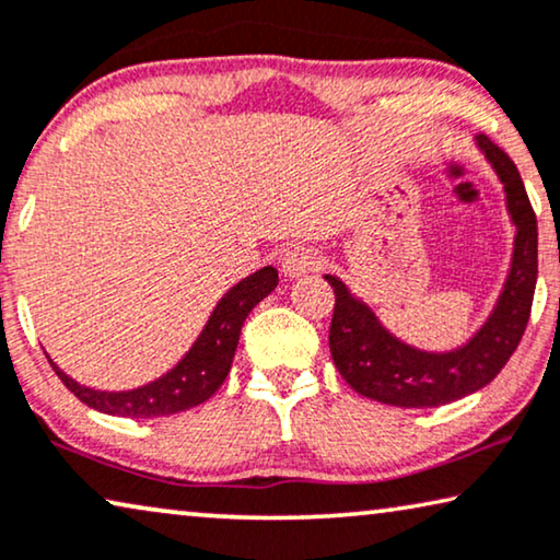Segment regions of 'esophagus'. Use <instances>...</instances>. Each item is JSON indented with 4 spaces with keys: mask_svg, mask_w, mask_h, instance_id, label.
<instances>
[{
    "mask_svg": "<svg viewBox=\"0 0 560 560\" xmlns=\"http://www.w3.org/2000/svg\"><path fill=\"white\" fill-rule=\"evenodd\" d=\"M323 265V257L315 247L311 245H295L290 247L285 255H282V272H285V278H300V275L311 272V270H318Z\"/></svg>",
    "mask_w": 560,
    "mask_h": 560,
    "instance_id": "esophagus-1",
    "label": "esophagus"
}]
</instances>
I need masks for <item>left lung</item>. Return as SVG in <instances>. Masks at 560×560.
<instances>
[{"instance_id": "left-lung-1", "label": "left lung", "mask_w": 560, "mask_h": 560, "mask_svg": "<svg viewBox=\"0 0 560 560\" xmlns=\"http://www.w3.org/2000/svg\"><path fill=\"white\" fill-rule=\"evenodd\" d=\"M477 145L505 184L508 212L515 224V249L505 288L485 326L457 351L429 353L407 346L381 326L374 311L351 295L336 275H326L336 293L330 320V355L361 396L404 409H432L475 394L495 378L521 343L530 318L538 280V222L517 166L488 136Z\"/></svg>"}]
</instances>
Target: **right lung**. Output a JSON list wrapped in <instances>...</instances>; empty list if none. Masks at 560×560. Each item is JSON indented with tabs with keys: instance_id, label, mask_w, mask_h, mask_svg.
<instances>
[{
	"instance_id": "obj_1",
	"label": "right lung",
	"mask_w": 560,
	"mask_h": 560,
	"mask_svg": "<svg viewBox=\"0 0 560 560\" xmlns=\"http://www.w3.org/2000/svg\"><path fill=\"white\" fill-rule=\"evenodd\" d=\"M275 288H278V270L270 265L237 282L217 303L214 313L209 315L205 330H201L197 343L189 348V353L168 374L141 388H133V392H95V388L80 386L78 381L62 374L50 359L47 361L80 401L103 411V415L131 419L179 415V411L205 404L224 384L232 369L234 351H237L242 323Z\"/></svg>"
}]
</instances>
